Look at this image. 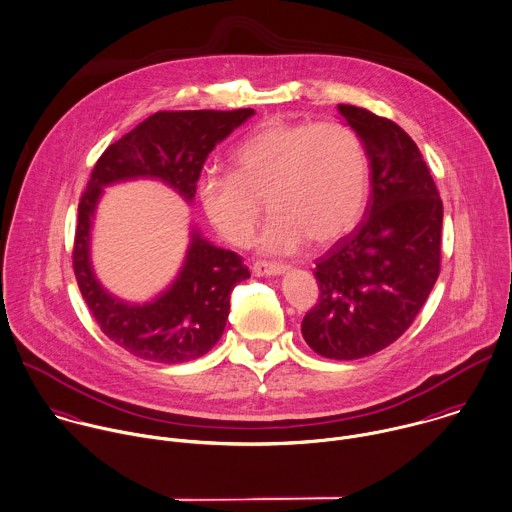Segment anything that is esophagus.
<instances>
[{"instance_id": "1", "label": "esophagus", "mask_w": 512, "mask_h": 512, "mask_svg": "<svg viewBox=\"0 0 512 512\" xmlns=\"http://www.w3.org/2000/svg\"><path fill=\"white\" fill-rule=\"evenodd\" d=\"M251 269L257 277H263V275H281L283 271H287V265L273 263V261H257V263H253Z\"/></svg>"}]
</instances>
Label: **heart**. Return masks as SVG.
Returning <instances> with one entry per match:
<instances>
[{"instance_id": "b5f03b06", "label": "heart", "mask_w": 512, "mask_h": 512, "mask_svg": "<svg viewBox=\"0 0 512 512\" xmlns=\"http://www.w3.org/2000/svg\"><path fill=\"white\" fill-rule=\"evenodd\" d=\"M233 173L199 181V203L215 231L247 247L265 215V251L287 253L309 239L329 245L361 219L371 187V161L361 137L339 121H269L231 153Z\"/></svg>"}]
</instances>
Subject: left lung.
<instances>
[{
  "label": "left lung",
  "instance_id": "1",
  "mask_svg": "<svg viewBox=\"0 0 512 512\" xmlns=\"http://www.w3.org/2000/svg\"><path fill=\"white\" fill-rule=\"evenodd\" d=\"M367 147L373 195L365 219L323 257L319 301L301 333L327 359L353 361L395 343L441 271L443 201L417 143L395 121L339 105Z\"/></svg>",
  "mask_w": 512,
  "mask_h": 512
}]
</instances>
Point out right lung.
Instances as JSON below:
<instances>
[{
    "mask_svg": "<svg viewBox=\"0 0 512 512\" xmlns=\"http://www.w3.org/2000/svg\"><path fill=\"white\" fill-rule=\"evenodd\" d=\"M253 109L157 111L111 143L97 159L77 205L73 273L99 329L127 353L153 363H187L221 339L233 287L249 279L243 257L219 249L193 231L177 281L153 303L129 305L101 289L89 265V227L105 185L131 177H157L193 199L213 147L247 121Z\"/></svg>",
    "mask_w": 512,
    "mask_h": 512,
    "instance_id": "add662e5",
    "label": "right lung"
}]
</instances>
